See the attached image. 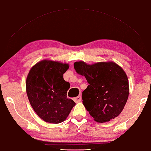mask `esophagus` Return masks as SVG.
Instances as JSON below:
<instances>
[{"label":"esophagus","instance_id":"obj_1","mask_svg":"<svg viewBox=\"0 0 151 151\" xmlns=\"http://www.w3.org/2000/svg\"><path fill=\"white\" fill-rule=\"evenodd\" d=\"M73 100L75 101L76 102H80V101L81 100V96H78V97H76L73 98Z\"/></svg>","mask_w":151,"mask_h":151}]
</instances>
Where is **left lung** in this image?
Here are the masks:
<instances>
[{
  "label": "left lung",
  "mask_w": 151,
  "mask_h": 151,
  "mask_svg": "<svg viewBox=\"0 0 151 151\" xmlns=\"http://www.w3.org/2000/svg\"><path fill=\"white\" fill-rule=\"evenodd\" d=\"M74 68L89 83L82 92V102L93 120L103 123L118 116L129 95V83L124 70L113 61L91 65L76 61Z\"/></svg>",
  "instance_id": "8db88e82"
}]
</instances>
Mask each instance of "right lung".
Here are the masks:
<instances>
[{
	"label": "right lung",
	"instance_id": "right-lung-1",
	"mask_svg": "<svg viewBox=\"0 0 151 151\" xmlns=\"http://www.w3.org/2000/svg\"><path fill=\"white\" fill-rule=\"evenodd\" d=\"M68 63L44 59L31 68L26 80V92L37 114L46 122H63L76 103L67 97L70 84L63 74Z\"/></svg>",
	"mask_w": 151,
	"mask_h": 151
}]
</instances>
